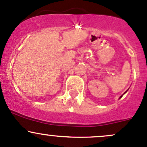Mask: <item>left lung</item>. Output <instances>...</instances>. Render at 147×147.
Masks as SVG:
<instances>
[{
  "label": "left lung",
  "instance_id": "8db88e82",
  "mask_svg": "<svg viewBox=\"0 0 147 147\" xmlns=\"http://www.w3.org/2000/svg\"><path fill=\"white\" fill-rule=\"evenodd\" d=\"M121 97H122V96H121V97H120V98H121Z\"/></svg>",
  "mask_w": 147,
  "mask_h": 147
}]
</instances>
